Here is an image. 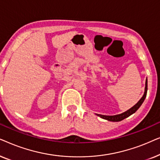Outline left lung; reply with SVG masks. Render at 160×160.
Instances as JSON below:
<instances>
[{
  "mask_svg": "<svg viewBox=\"0 0 160 160\" xmlns=\"http://www.w3.org/2000/svg\"><path fill=\"white\" fill-rule=\"evenodd\" d=\"M148 84L147 78H146V84H145V91H144V94H143V97L140 99L139 101L135 105V106H133L132 108H130L129 110L124 111V112L122 113H119V114L113 115V116H106V115L98 114V113H95V114L98 116V117H100V118H102V119L108 120V121H110V122H120V121H122V120H123L124 119H126V118L129 117L130 115H132L134 113H135V111H136L138 109L141 107L142 103H143L144 101V100H145V98L146 97V94H147V89H148V87H147L148 84Z\"/></svg>",
  "mask_w": 160,
  "mask_h": 160,
  "instance_id": "left-lung-1",
  "label": "left lung"
}]
</instances>
